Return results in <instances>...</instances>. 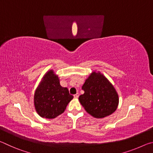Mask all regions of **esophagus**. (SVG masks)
Masks as SVG:
<instances>
[{
  "label": "esophagus",
  "instance_id": "34e87169",
  "mask_svg": "<svg viewBox=\"0 0 153 153\" xmlns=\"http://www.w3.org/2000/svg\"><path fill=\"white\" fill-rule=\"evenodd\" d=\"M78 97H79V94H78V93H77V94H76L74 95V98H77Z\"/></svg>",
  "mask_w": 153,
  "mask_h": 153
}]
</instances>
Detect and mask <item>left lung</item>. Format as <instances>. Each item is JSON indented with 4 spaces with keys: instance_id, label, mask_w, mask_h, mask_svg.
I'll use <instances>...</instances> for the list:
<instances>
[{
    "instance_id": "obj_1",
    "label": "left lung",
    "mask_w": 153,
    "mask_h": 153,
    "mask_svg": "<svg viewBox=\"0 0 153 153\" xmlns=\"http://www.w3.org/2000/svg\"><path fill=\"white\" fill-rule=\"evenodd\" d=\"M79 100L88 113L102 119L113 113L119 105V96L113 85L100 71H92L85 80Z\"/></svg>"
}]
</instances>
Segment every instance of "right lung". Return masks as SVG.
<instances>
[{"mask_svg":"<svg viewBox=\"0 0 153 153\" xmlns=\"http://www.w3.org/2000/svg\"><path fill=\"white\" fill-rule=\"evenodd\" d=\"M74 97L60 85L58 75L50 69L44 75L33 97L36 112L41 117L54 119L63 113Z\"/></svg>","mask_w":153,"mask_h":153,"instance_id":"obj_1","label":"right lung"}]
</instances>
